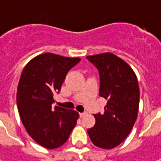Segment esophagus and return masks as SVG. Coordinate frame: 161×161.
Returning a JSON list of instances; mask_svg holds the SVG:
<instances>
[{
	"label": "esophagus",
	"instance_id": "1",
	"mask_svg": "<svg viewBox=\"0 0 161 161\" xmlns=\"http://www.w3.org/2000/svg\"><path fill=\"white\" fill-rule=\"evenodd\" d=\"M87 114V113H80V117H83L84 115H86Z\"/></svg>",
	"mask_w": 161,
	"mask_h": 161
}]
</instances>
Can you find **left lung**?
Listing matches in <instances>:
<instances>
[{"mask_svg": "<svg viewBox=\"0 0 161 161\" xmlns=\"http://www.w3.org/2000/svg\"><path fill=\"white\" fill-rule=\"evenodd\" d=\"M99 72V96L108 100L105 112L94 114L95 125L88 129L97 147L109 150L119 145L133 129L138 114L140 90L131 66L112 53L87 56Z\"/></svg>", "mask_w": 161, "mask_h": 161, "instance_id": "1", "label": "left lung"}]
</instances>
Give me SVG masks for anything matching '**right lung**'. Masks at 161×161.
I'll return each instance as SVG.
<instances>
[{
  "mask_svg": "<svg viewBox=\"0 0 161 161\" xmlns=\"http://www.w3.org/2000/svg\"><path fill=\"white\" fill-rule=\"evenodd\" d=\"M80 61L45 53L30 60L22 71L17 90L19 116L30 137L47 149L66 142L77 124L78 112L52 105L67 72Z\"/></svg>",
  "mask_w": 161,
  "mask_h": 161,
  "instance_id": "add662e5",
  "label": "right lung"
}]
</instances>
